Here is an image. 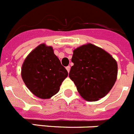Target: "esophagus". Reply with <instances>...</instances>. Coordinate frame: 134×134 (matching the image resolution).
Instances as JSON below:
<instances>
[{
  "instance_id": "1",
  "label": "esophagus",
  "mask_w": 134,
  "mask_h": 134,
  "mask_svg": "<svg viewBox=\"0 0 134 134\" xmlns=\"http://www.w3.org/2000/svg\"><path fill=\"white\" fill-rule=\"evenodd\" d=\"M70 69H71V67H70V66H67V67H66V69H67V71H68V73L69 71H70Z\"/></svg>"
}]
</instances>
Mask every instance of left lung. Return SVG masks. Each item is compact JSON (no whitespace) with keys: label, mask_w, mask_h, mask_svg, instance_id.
<instances>
[{"label":"left lung","mask_w":134,"mask_h":134,"mask_svg":"<svg viewBox=\"0 0 134 134\" xmlns=\"http://www.w3.org/2000/svg\"><path fill=\"white\" fill-rule=\"evenodd\" d=\"M69 77L80 94L88 101L99 100L107 94L115 83L117 63L113 57L92 44L74 51Z\"/></svg>","instance_id":"1"}]
</instances>
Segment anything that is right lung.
I'll use <instances>...</instances> for the list:
<instances>
[{
    "mask_svg": "<svg viewBox=\"0 0 134 134\" xmlns=\"http://www.w3.org/2000/svg\"><path fill=\"white\" fill-rule=\"evenodd\" d=\"M67 75L68 72L54 54L53 48L44 44L32 51L22 65L21 77L25 84L42 99L56 94Z\"/></svg>",
    "mask_w": 134,
    "mask_h": 134,
    "instance_id": "obj_1",
    "label": "right lung"
}]
</instances>
